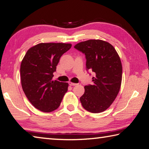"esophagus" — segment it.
I'll list each match as a JSON object with an SVG mask.
<instances>
[{
    "label": "esophagus",
    "instance_id": "obj_1",
    "mask_svg": "<svg viewBox=\"0 0 149 149\" xmlns=\"http://www.w3.org/2000/svg\"><path fill=\"white\" fill-rule=\"evenodd\" d=\"M69 84L70 86H77V85H78V84L73 83V82H69Z\"/></svg>",
    "mask_w": 149,
    "mask_h": 149
}]
</instances>
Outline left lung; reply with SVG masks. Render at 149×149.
I'll return each instance as SVG.
<instances>
[{"instance_id":"1","label":"left lung","mask_w":149,"mask_h":149,"mask_svg":"<svg viewBox=\"0 0 149 149\" xmlns=\"http://www.w3.org/2000/svg\"><path fill=\"white\" fill-rule=\"evenodd\" d=\"M76 49L86 55V68L94 72L93 85L84 87L80 98L84 109L91 113L107 109L116 99L122 81V64L119 54L108 42L89 40L75 45Z\"/></svg>"}]
</instances>
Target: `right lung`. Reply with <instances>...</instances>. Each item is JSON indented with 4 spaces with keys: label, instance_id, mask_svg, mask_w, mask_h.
Returning a JSON list of instances; mask_svg holds the SVG:
<instances>
[{
    "label": "right lung",
    "instance_id": "obj_1",
    "mask_svg": "<svg viewBox=\"0 0 149 149\" xmlns=\"http://www.w3.org/2000/svg\"><path fill=\"white\" fill-rule=\"evenodd\" d=\"M71 43H41L31 47L21 64V86L34 107L43 112L56 109L67 91L69 84L52 80L53 72Z\"/></svg>",
    "mask_w": 149,
    "mask_h": 149
}]
</instances>
